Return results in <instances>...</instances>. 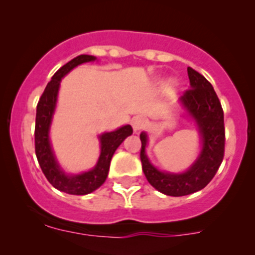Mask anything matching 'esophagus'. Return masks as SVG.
I'll return each instance as SVG.
<instances>
[{
    "mask_svg": "<svg viewBox=\"0 0 255 255\" xmlns=\"http://www.w3.org/2000/svg\"><path fill=\"white\" fill-rule=\"evenodd\" d=\"M132 126H133V129H134L135 132H137V130L143 129V128L146 126L145 118H143L142 116H135V117H133L132 120Z\"/></svg>",
    "mask_w": 255,
    "mask_h": 255,
    "instance_id": "esophagus-1",
    "label": "esophagus"
}]
</instances>
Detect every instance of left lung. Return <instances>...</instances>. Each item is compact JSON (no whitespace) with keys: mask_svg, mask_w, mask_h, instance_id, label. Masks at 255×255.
<instances>
[{"mask_svg":"<svg viewBox=\"0 0 255 255\" xmlns=\"http://www.w3.org/2000/svg\"><path fill=\"white\" fill-rule=\"evenodd\" d=\"M190 89L180 101L196 121L202 137V150L194 165L184 174L161 173L145 155L146 134H140V161L149 184L169 196H185L202 190L213 179L225 156V118L217 94L205 76L187 68Z\"/></svg>","mask_w":255,"mask_h":255,"instance_id":"obj_1","label":"left lung"}]
</instances>
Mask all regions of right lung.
Returning a JSON list of instances; mask_svg holds the SVG:
<instances>
[{"label":"right lung","instance_id":"right-lung-1","mask_svg":"<svg viewBox=\"0 0 255 255\" xmlns=\"http://www.w3.org/2000/svg\"><path fill=\"white\" fill-rule=\"evenodd\" d=\"M92 55H79L61 66L53 75L50 82L45 87L44 92L40 96L37 105V116H35V129H34V144L35 155L43 174L51 185L59 191L66 192L70 195H86L99 189L106 180L109 174L110 163L116 149L121 143L133 133L129 125L123 126L115 132L105 133L100 137L101 140V154H100L97 165L92 170L80 175H65L59 168L50 143H49V126L51 122V116L55 109L56 96H58L59 84L63 76H65L71 69L82 63L95 60Z\"/></svg>","mask_w":255,"mask_h":255}]
</instances>
